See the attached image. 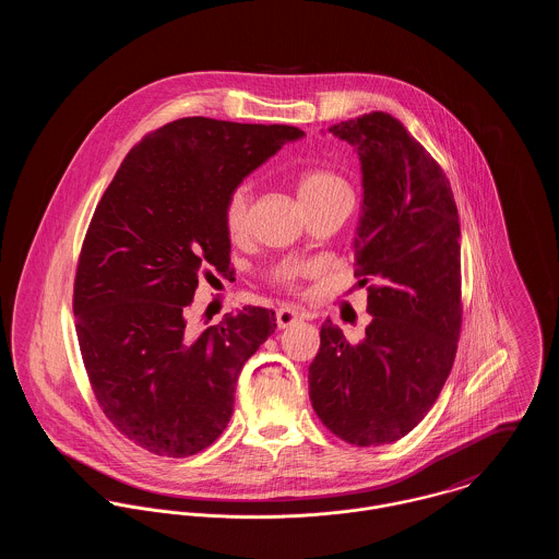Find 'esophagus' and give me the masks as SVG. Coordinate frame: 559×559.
<instances>
[{"mask_svg":"<svg viewBox=\"0 0 559 559\" xmlns=\"http://www.w3.org/2000/svg\"><path fill=\"white\" fill-rule=\"evenodd\" d=\"M275 319H277V326L280 329H286V326H290V324H295L297 320H306L310 319V314L306 312V310H301V308H293V306H284V308H280L277 310V314H275Z\"/></svg>","mask_w":559,"mask_h":559,"instance_id":"1","label":"esophagus"}]
</instances>
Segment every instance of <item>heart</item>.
Wrapping results in <instances>:
<instances>
[{
  "label": "heart",
  "instance_id": "1",
  "mask_svg": "<svg viewBox=\"0 0 559 559\" xmlns=\"http://www.w3.org/2000/svg\"><path fill=\"white\" fill-rule=\"evenodd\" d=\"M297 193L301 204L314 206L320 202L337 200V198H353L350 185L331 169H308L297 178ZM249 226V189L239 185L233 189L224 204V228L233 240H240ZM269 280L282 288H295L301 277L308 275V266L295 260L275 262L266 271Z\"/></svg>",
  "mask_w": 559,
  "mask_h": 559
}]
</instances>
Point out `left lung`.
<instances>
[{
  "label": "left lung",
  "instance_id": "1",
  "mask_svg": "<svg viewBox=\"0 0 559 559\" xmlns=\"http://www.w3.org/2000/svg\"><path fill=\"white\" fill-rule=\"evenodd\" d=\"M355 146L364 174L355 277L368 290L366 337L320 326L310 400L320 421L359 448L394 443L430 411L454 366L461 224L441 165L385 111L329 127Z\"/></svg>",
  "mask_w": 559,
  "mask_h": 559
}]
</instances>
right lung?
<instances>
[{
	"instance_id": "1",
	"label": "right lung",
	"mask_w": 559,
	"mask_h": 559,
	"mask_svg": "<svg viewBox=\"0 0 559 559\" xmlns=\"http://www.w3.org/2000/svg\"><path fill=\"white\" fill-rule=\"evenodd\" d=\"M304 131L180 118L131 148L81 245L73 312L83 366L107 419L167 459L209 448L228 426L240 368L275 331L245 306L193 333L198 282L230 271L224 204L240 180Z\"/></svg>"
}]
</instances>
